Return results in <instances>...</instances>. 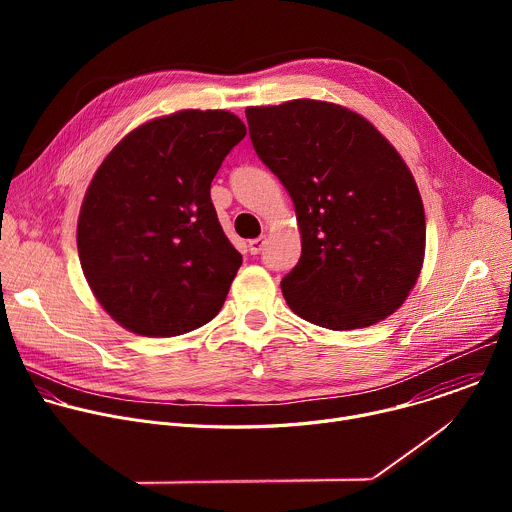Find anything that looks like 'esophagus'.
<instances>
[{
  "label": "esophagus",
  "instance_id": "1",
  "mask_svg": "<svg viewBox=\"0 0 512 512\" xmlns=\"http://www.w3.org/2000/svg\"><path fill=\"white\" fill-rule=\"evenodd\" d=\"M263 247H265V237L253 239V241L249 243V251H251V255H259V253L263 251Z\"/></svg>",
  "mask_w": 512,
  "mask_h": 512
}]
</instances>
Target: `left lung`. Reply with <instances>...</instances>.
I'll return each instance as SVG.
<instances>
[{
	"label": "left lung",
	"instance_id": "1",
	"mask_svg": "<svg viewBox=\"0 0 512 512\" xmlns=\"http://www.w3.org/2000/svg\"><path fill=\"white\" fill-rule=\"evenodd\" d=\"M245 115L302 233L300 261L281 279L287 306L330 330L391 316L425 255L423 202L397 150L373 123L334 103L296 99Z\"/></svg>",
	"mask_w": 512,
	"mask_h": 512
}]
</instances>
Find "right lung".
<instances>
[{"mask_svg":"<svg viewBox=\"0 0 512 512\" xmlns=\"http://www.w3.org/2000/svg\"><path fill=\"white\" fill-rule=\"evenodd\" d=\"M245 133L229 111H178L127 133L93 176L79 259L129 332L178 336L221 312L243 257L218 223L210 182Z\"/></svg>","mask_w":512,"mask_h":512,"instance_id":"right-lung-1","label":"right lung"}]
</instances>
